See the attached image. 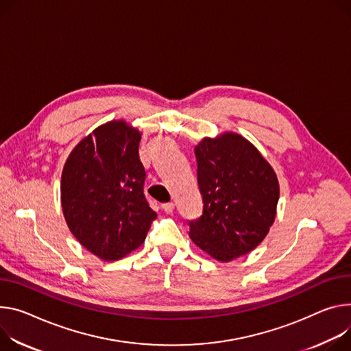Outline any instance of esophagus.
Wrapping results in <instances>:
<instances>
[{
    "mask_svg": "<svg viewBox=\"0 0 351 351\" xmlns=\"http://www.w3.org/2000/svg\"><path fill=\"white\" fill-rule=\"evenodd\" d=\"M161 207H162V210H164L167 214H171V213H173V210H175V204H173V203H164Z\"/></svg>",
    "mask_w": 351,
    "mask_h": 351,
    "instance_id": "esophagus-1",
    "label": "esophagus"
}]
</instances>
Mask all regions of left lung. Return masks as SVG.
Listing matches in <instances>:
<instances>
[{
  "label": "left lung",
  "mask_w": 351,
  "mask_h": 351,
  "mask_svg": "<svg viewBox=\"0 0 351 351\" xmlns=\"http://www.w3.org/2000/svg\"><path fill=\"white\" fill-rule=\"evenodd\" d=\"M203 214L189 237L211 258L231 262L256 247L276 218L277 176L253 144L237 133L203 138L196 147Z\"/></svg>",
  "instance_id": "obj_1"
}]
</instances>
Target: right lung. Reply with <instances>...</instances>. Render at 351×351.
Returning <instances> with one entry per match:
<instances>
[{
	"mask_svg": "<svg viewBox=\"0 0 351 351\" xmlns=\"http://www.w3.org/2000/svg\"><path fill=\"white\" fill-rule=\"evenodd\" d=\"M141 133L124 120L99 125L69 155L61 207L77 241L102 261H119L145 241L156 213L144 196Z\"/></svg>",
	"mask_w": 351,
	"mask_h": 351,
	"instance_id": "obj_1",
	"label": "right lung"
}]
</instances>
